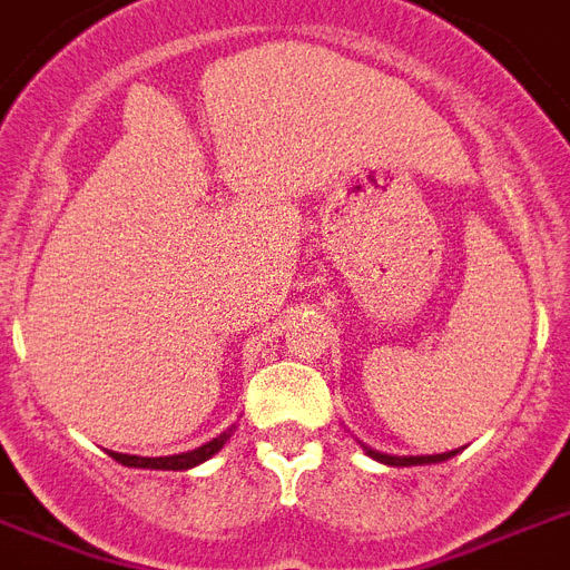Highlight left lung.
<instances>
[{"label": "left lung", "mask_w": 570, "mask_h": 570, "mask_svg": "<svg viewBox=\"0 0 570 570\" xmlns=\"http://www.w3.org/2000/svg\"><path fill=\"white\" fill-rule=\"evenodd\" d=\"M365 453H368V456H374L377 462H383V465H430V462H445L453 456V451L433 453V456H392V453L372 451V448H365Z\"/></svg>", "instance_id": "8db88e82"}]
</instances>
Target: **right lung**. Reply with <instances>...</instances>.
<instances>
[{
    "mask_svg": "<svg viewBox=\"0 0 570 570\" xmlns=\"http://www.w3.org/2000/svg\"><path fill=\"white\" fill-rule=\"evenodd\" d=\"M234 430V428H230ZM230 430H225V433H219L216 439H210V442H205L202 448H196V451H187V453H175V456H131V453H117L110 451V456L117 462H122V465H128V469H155V471H187L193 469V465H198V462L210 460L213 453L219 451L225 442L230 439Z\"/></svg>",
    "mask_w": 570,
    "mask_h": 570,
    "instance_id": "obj_1",
    "label": "right lung"
}]
</instances>
